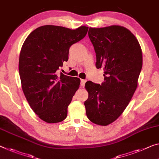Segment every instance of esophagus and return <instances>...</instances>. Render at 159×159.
Masks as SVG:
<instances>
[{
    "mask_svg": "<svg viewBox=\"0 0 159 159\" xmlns=\"http://www.w3.org/2000/svg\"><path fill=\"white\" fill-rule=\"evenodd\" d=\"M86 80H81V87H84V84L85 83H86Z\"/></svg>",
    "mask_w": 159,
    "mask_h": 159,
    "instance_id": "obj_1",
    "label": "esophagus"
}]
</instances>
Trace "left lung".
I'll list each match as a JSON object with an SVG mask.
<instances>
[{"mask_svg": "<svg viewBox=\"0 0 159 159\" xmlns=\"http://www.w3.org/2000/svg\"><path fill=\"white\" fill-rule=\"evenodd\" d=\"M88 35L96 52V67L104 70V82L85 84L89 94L84 102L86 114L92 123L107 126L121 115L133 97L142 67V51L134 34L123 26L89 28Z\"/></svg>", "mask_w": 159, "mask_h": 159, "instance_id": "1", "label": "left lung"}]
</instances>
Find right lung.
I'll use <instances>...</instances> for the list:
<instances>
[{"label":"right lung","instance_id":"add662e5","mask_svg":"<svg viewBox=\"0 0 159 159\" xmlns=\"http://www.w3.org/2000/svg\"><path fill=\"white\" fill-rule=\"evenodd\" d=\"M88 27L75 30L44 25L31 32L22 46L19 74L24 95L33 111L49 124L62 121L79 89L80 79L59 75L68 60L70 48L87 35Z\"/></svg>","mask_w":159,"mask_h":159}]
</instances>
